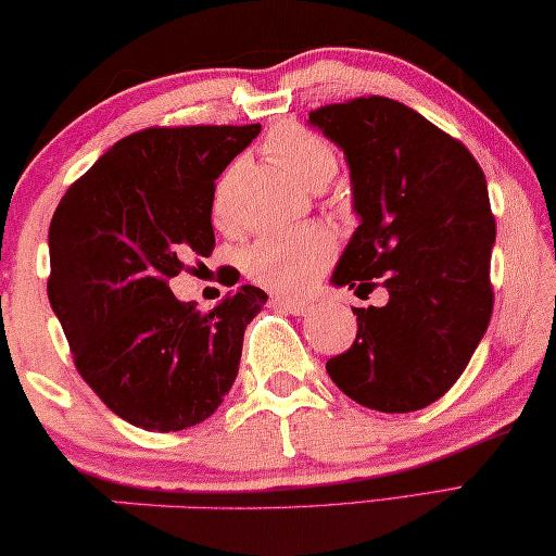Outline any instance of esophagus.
<instances>
[{
  "label": "esophagus",
  "mask_w": 556,
  "mask_h": 556,
  "mask_svg": "<svg viewBox=\"0 0 556 556\" xmlns=\"http://www.w3.org/2000/svg\"><path fill=\"white\" fill-rule=\"evenodd\" d=\"M271 306L294 314V317H302V314L309 312V304H306V302H292V300H285V296H277V300H271Z\"/></svg>",
  "instance_id": "34e87169"
}]
</instances>
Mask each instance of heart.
Instances as JSON below:
<instances>
[{
    "instance_id": "b5f03b06",
    "label": "heart",
    "mask_w": 556,
    "mask_h": 556,
    "mask_svg": "<svg viewBox=\"0 0 556 556\" xmlns=\"http://www.w3.org/2000/svg\"><path fill=\"white\" fill-rule=\"evenodd\" d=\"M267 152L279 167L306 187H325L337 169L334 152L325 139L300 127L277 129L267 139ZM231 179L235 169L219 181L214 197V217H231ZM334 256V237L321 227L292 231V235H264L244 252V271L254 285L277 294L296 296L312 287Z\"/></svg>"
}]
</instances>
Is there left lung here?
Instances as JSON below:
<instances>
[{"mask_svg": "<svg viewBox=\"0 0 556 556\" xmlns=\"http://www.w3.org/2000/svg\"><path fill=\"white\" fill-rule=\"evenodd\" d=\"M344 152L359 214L331 285H382L357 339L327 371L362 407L404 414L450 392L490 327L494 214L484 172L459 139L407 104L359 97L309 112Z\"/></svg>", "mask_w": 556, "mask_h": 556, "instance_id": "obj_1", "label": "left lung"}]
</instances>
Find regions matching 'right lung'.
Listing matches in <instances>:
<instances>
[{"instance_id": "obj_1", "label": "right lung", "mask_w": 556, "mask_h": 556, "mask_svg": "<svg viewBox=\"0 0 556 556\" xmlns=\"http://www.w3.org/2000/svg\"><path fill=\"white\" fill-rule=\"evenodd\" d=\"M244 127H149L119 139L66 189L49 227V304L81 379L149 432L194 427L225 402L244 329L267 304L244 285L214 309L169 279L214 250V179L260 135Z\"/></svg>"}]
</instances>
